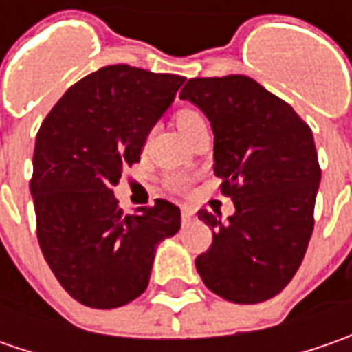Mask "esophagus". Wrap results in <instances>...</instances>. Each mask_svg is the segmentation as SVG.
I'll return each mask as SVG.
<instances>
[{
    "label": "esophagus",
    "mask_w": 352,
    "mask_h": 352,
    "mask_svg": "<svg viewBox=\"0 0 352 352\" xmlns=\"http://www.w3.org/2000/svg\"><path fill=\"white\" fill-rule=\"evenodd\" d=\"M194 219V210L190 208V206H184L182 208V221L184 223H188V221H192Z\"/></svg>",
    "instance_id": "34e87169"
}]
</instances>
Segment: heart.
Returning <instances> with one entry per match:
<instances>
[{
  "label": "heart",
  "instance_id": "heart-1",
  "mask_svg": "<svg viewBox=\"0 0 352 352\" xmlns=\"http://www.w3.org/2000/svg\"><path fill=\"white\" fill-rule=\"evenodd\" d=\"M201 123H206L204 117L199 116L197 111H194V109H180V111L176 113V125H178L180 133H182L186 139H188L190 133L196 127H199ZM188 184H190V180L184 178V176H176V178L172 180V186H174L176 190H186Z\"/></svg>",
  "mask_w": 352,
  "mask_h": 352
}]
</instances>
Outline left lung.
I'll list each match as a JSON object with an SVG mask.
<instances>
[{"label":"left lung","mask_w":352,"mask_h":352,"mask_svg":"<svg viewBox=\"0 0 352 352\" xmlns=\"http://www.w3.org/2000/svg\"><path fill=\"white\" fill-rule=\"evenodd\" d=\"M180 100L213 131V172L235 213L197 217L213 231L196 258L204 284L233 304H258L288 286L314 231L321 170L311 129L249 76L192 78Z\"/></svg>","instance_id":"left-lung-1"}]
</instances>
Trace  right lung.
Instances as JSON below:
<instances>
[{
    "label": "right lung",
    "instance_id": "1",
    "mask_svg": "<svg viewBox=\"0 0 352 352\" xmlns=\"http://www.w3.org/2000/svg\"><path fill=\"white\" fill-rule=\"evenodd\" d=\"M184 76L103 66L62 96L36 133L31 196L52 274L76 302L111 309L148 286L160 241L180 231L166 199L125 215L113 196Z\"/></svg>",
    "mask_w": 352,
    "mask_h": 352
}]
</instances>
